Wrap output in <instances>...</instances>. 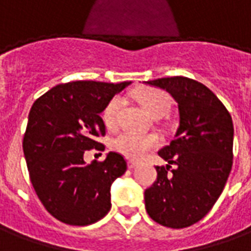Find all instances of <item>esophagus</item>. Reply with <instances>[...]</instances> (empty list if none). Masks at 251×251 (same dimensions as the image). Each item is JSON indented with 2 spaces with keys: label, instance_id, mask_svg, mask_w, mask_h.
<instances>
[{
  "label": "esophagus",
  "instance_id": "34e87169",
  "mask_svg": "<svg viewBox=\"0 0 251 251\" xmlns=\"http://www.w3.org/2000/svg\"><path fill=\"white\" fill-rule=\"evenodd\" d=\"M127 167H129V168H130V169L136 168L137 163H136V161H134V160H129V161H127Z\"/></svg>",
  "mask_w": 251,
  "mask_h": 251
}]
</instances>
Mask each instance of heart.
<instances>
[{
    "instance_id": "obj_1",
    "label": "heart",
    "mask_w": 251,
    "mask_h": 251,
    "mask_svg": "<svg viewBox=\"0 0 251 251\" xmlns=\"http://www.w3.org/2000/svg\"><path fill=\"white\" fill-rule=\"evenodd\" d=\"M137 100L153 118L163 117L171 107L169 95L158 88H144L137 94ZM122 104H124V100L117 95L110 99L107 104L104 106L102 118L107 127H114L117 125ZM158 144H160V140L156 134H140V133H134L130 130L121 131L111 140V148L115 152L133 160L141 158L145 153L157 147Z\"/></svg>"
}]
</instances>
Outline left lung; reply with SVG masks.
<instances>
[{"instance_id": "left-lung-1", "label": "left lung", "mask_w": 251, "mask_h": 251, "mask_svg": "<svg viewBox=\"0 0 251 251\" xmlns=\"http://www.w3.org/2000/svg\"><path fill=\"white\" fill-rule=\"evenodd\" d=\"M147 84L174 97L180 124L171 144L158 152L168 164L156 167L157 180L145 189V208L160 225L184 228L208 214L226 185L232 167L231 115L210 88L194 79L161 77Z\"/></svg>"}]
</instances>
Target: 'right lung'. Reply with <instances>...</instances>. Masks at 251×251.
<instances>
[{
	"label": "right lung",
	"mask_w": 251,
	"mask_h": 251,
	"mask_svg": "<svg viewBox=\"0 0 251 251\" xmlns=\"http://www.w3.org/2000/svg\"><path fill=\"white\" fill-rule=\"evenodd\" d=\"M130 82L79 80L57 84L36 99L23 140L29 177L46 210L71 226H87L111 208L110 187L126 172L120 153L86 164L83 154L104 147V106Z\"/></svg>",
	"instance_id": "1"
}]
</instances>
